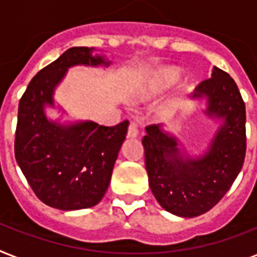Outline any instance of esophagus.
<instances>
[{
    "label": "esophagus",
    "instance_id": "1",
    "mask_svg": "<svg viewBox=\"0 0 257 257\" xmlns=\"http://www.w3.org/2000/svg\"><path fill=\"white\" fill-rule=\"evenodd\" d=\"M139 135V126L135 121H132L131 124H129V128H128V137L129 139H133V137H137Z\"/></svg>",
    "mask_w": 257,
    "mask_h": 257
}]
</instances>
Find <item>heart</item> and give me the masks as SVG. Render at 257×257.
<instances>
[{"label": "heart", "instance_id": "b5f03b06", "mask_svg": "<svg viewBox=\"0 0 257 257\" xmlns=\"http://www.w3.org/2000/svg\"><path fill=\"white\" fill-rule=\"evenodd\" d=\"M176 78H177V72H176V70H163L161 73L156 74V76L149 81L148 86L145 88V93H147L148 96L160 94V93L165 92L168 88H171L172 84L176 81Z\"/></svg>", "mask_w": 257, "mask_h": 257}]
</instances>
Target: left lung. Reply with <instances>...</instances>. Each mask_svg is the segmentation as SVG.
<instances>
[{
    "label": "left lung",
    "instance_id": "left-lung-1",
    "mask_svg": "<svg viewBox=\"0 0 257 257\" xmlns=\"http://www.w3.org/2000/svg\"><path fill=\"white\" fill-rule=\"evenodd\" d=\"M192 97L205 98L204 113L221 120L207 152L193 159L160 125L147 126L143 139L152 193L165 211L180 217L203 215L223 199L243 168L247 149L245 104L229 74L215 66Z\"/></svg>",
    "mask_w": 257,
    "mask_h": 257
}]
</instances>
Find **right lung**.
I'll list each match as a JSON object with an SVG mask.
<instances>
[{"mask_svg": "<svg viewBox=\"0 0 257 257\" xmlns=\"http://www.w3.org/2000/svg\"><path fill=\"white\" fill-rule=\"evenodd\" d=\"M94 48L74 46L38 72L18 104L14 155L18 167L42 203L61 211L94 207L108 189L128 132V120L116 126L93 121L60 124L49 120L54 89L70 66H108Z\"/></svg>", "mask_w": 257, "mask_h": 257, "instance_id": "1", "label": "right lung"}]
</instances>
